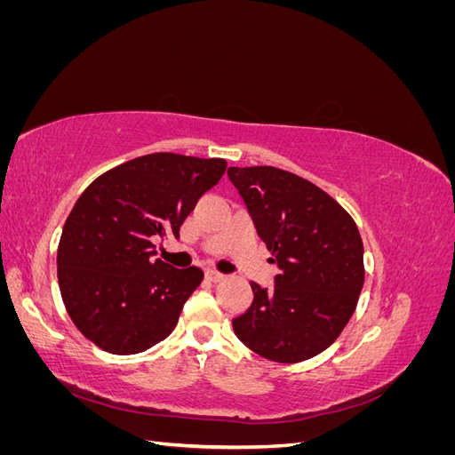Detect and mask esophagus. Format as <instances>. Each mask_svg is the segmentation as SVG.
Segmentation results:
<instances>
[{
	"label": "esophagus",
	"instance_id": "obj_1",
	"mask_svg": "<svg viewBox=\"0 0 455 455\" xmlns=\"http://www.w3.org/2000/svg\"><path fill=\"white\" fill-rule=\"evenodd\" d=\"M204 277L209 279V281H212V283H220V281L224 279V275H222V273H218V271H212V269H209V271L204 273Z\"/></svg>",
	"mask_w": 455,
	"mask_h": 455
}]
</instances>
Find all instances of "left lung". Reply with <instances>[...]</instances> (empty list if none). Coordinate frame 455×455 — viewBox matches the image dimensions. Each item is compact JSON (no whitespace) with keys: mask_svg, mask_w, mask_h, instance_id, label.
Wrapping results in <instances>:
<instances>
[{"mask_svg":"<svg viewBox=\"0 0 455 455\" xmlns=\"http://www.w3.org/2000/svg\"><path fill=\"white\" fill-rule=\"evenodd\" d=\"M279 273L251 283V307L233 319L246 347L275 363H301L332 346L364 284L363 239L353 218L306 178L275 167H229Z\"/></svg>","mask_w":455,"mask_h":455,"instance_id":"8db88e82","label":"left lung"}]
</instances>
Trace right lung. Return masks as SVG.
I'll list each match as a JSON object with an SVG mask.
<instances>
[{
  "mask_svg": "<svg viewBox=\"0 0 455 455\" xmlns=\"http://www.w3.org/2000/svg\"><path fill=\"white\" fill-rule=\"evenodd\" d=\"M226 167L224 159L149 154L104 172L81 194L62 228L57 267L66 311L94 346L134 355L172 332L203 271L154 258V241L178 239Z\"/></svg>",
  "mask_w": 455,
  "mask_h": 455,
  "instance_id": "1",
  "label": "right lung"
}]
</instances>
